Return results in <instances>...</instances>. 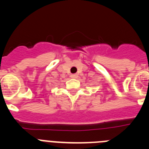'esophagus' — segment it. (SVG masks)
Masks as SVG:
<instances>
[{"label": "esophagus", "mask_w": 149, "mask_h": 149, "mask_svg": "<svg viewBox=\"0 0 149 149\" xmlns=\"http://www.w3.org/2000/svg\"><path fill=\"white\" fill-rule=\"evenodd\" d=\"M71 77H72V78H77V74H71Z\"/></svg>", "instance_id": "obj_1"}]
</instances>
